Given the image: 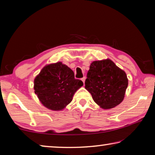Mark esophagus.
Listing matches in <instances>:
<instances>
[{
  "label": "esophagus",
  "instance_id": "obj_1",
  "mask_svg": "<svg viewBox=\"0 0 155 155\" xmlns=\"http://www.w3.org/2000/svg\"><path fill=\"white\" fill-rule=\"evenodd\" d=\"M85 77H83L82 78H81V81H83V83H85Z\"/></svg>",
  "mask_w": 155,
  "mask_h": 155
}]
</instances>
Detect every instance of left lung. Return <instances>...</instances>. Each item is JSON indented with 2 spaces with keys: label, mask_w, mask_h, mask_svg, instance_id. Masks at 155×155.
Instances as JSON below:
<instances>
[{
  "label": "left lung",
  "mask_w": 155,
  "mask_h": 155,
  "mask_svg": "<svg viewBox=\"0 0 155 155\" xmlns=\"http://www.w3.org/2000/svg\"><path fill=\"white\" fill-rule=\"evenodd\" d=\"M85 84L94 101L101 108L109 109L122 102L128 78L124 70L107 59L91 63Z\"/></svg>",
  "instance_id": "1"
}]
</instances>
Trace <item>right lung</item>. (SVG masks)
I'll use <instances>...</instances> for the list:
<instances>
[{
    "label": "right lung",
    "instance_id": "add662e5",
    "mask_svg": "<svg viewBox=\"0 0 155 155\" xmlns=\"http://www.w3.org/2000/svg\"><path fill=\"white\" fill-rule=\"evenodd\" d=\"M74 72L61 62L46 65L34 79V90L41 103L48 109L61 111L83 86Z\"/></svg>",
    "mask_w": 155,
    "mask_h": 155
}]
</instances>
